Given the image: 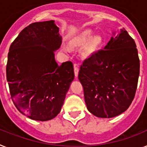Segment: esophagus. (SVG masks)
<instances>
[{
    "label": "esophagus",
    "instance_id": "34e87169",
    "mask_svg": "<svg viewBox=\"0 0 147 147\" xmlns=\"http://www.w3.org/2000/svg\"><path fill=\"white\" fill-rule=\"evenodd\" d=\"M74 74L76 77H77L78 76V74H79V67H78V65L77 64H74Z\"/></svg>",
    "mask_w": 147,
    "mask_h": 147
}]
</instances>
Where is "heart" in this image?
I'll return each mask as SVG.
<instances>
[{"label": "heart", "instance_id": "1", "mask_svg": "<svg viewBox=\"0 0 147 147\" xmlns=\"http://www.w3.org/2000/svg\"><path fill=\"white\" fill-rule=\"evenodd\" d=\"M93 32L91 30H86L85 31L81 34L74 41V43L77 45H86L88 44V52H92L98 48L101 43H102V38L99 35L94 36L92 37ZM67 50L66 49H64Z\"/></svg>", "mask_w": 147, "mask_h": 147}]
</instances>
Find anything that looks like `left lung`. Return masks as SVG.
Instances as JSON below:
<instances>
[{
  "mask_svg": "<svg viewBox=\"0 0 147 147\" xmlns=\"http://www.w3.org/2000/svg\"><path fill=\"white\" fill-rule=\"evenodd\" d=\"M139 74L136 44L122 28L104 49L92 53L81 65L78 78L88 111L100 118L125 112L136 93Z\"/></svg>",
  "mask_w": 147,
  "mask_h": 147,
  "instance_id": "obj_1",
  "label": "left lung"
}]
</instances>
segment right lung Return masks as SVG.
<instances>
[{
  "label": "right lung",
  "mask_w": 147,
  "mask_h": 147,
  "mask_svg": "<svg viewBox=\"0 0 147 147\" xmlns=\"http://www.w3.org/2000/svg\"><path fill=\"white\" fill-rule=\"evenodd\" d=\"M59 31L53 20L32 23L9 47L6 71L11 98L31 119L47 121L59 114L74 79L71 61L59 65L55 60L62 40Z\"/></svg>",
  "instance_id": "obj_1"
}]
</instances>
